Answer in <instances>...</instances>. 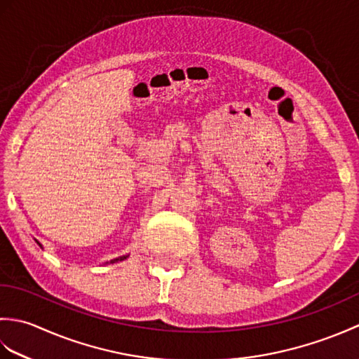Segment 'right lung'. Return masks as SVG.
Wrapping results in <instances>:
<instances>
[{"instance_id":"add662e5","label":"right lung","mask_w":359,"mask_h":359,"mask_svg":"<svg viewBox=\"0 0 359 359\" xmlns=\"http://www.w3.org/2000/svg\"><path fill=\"white\" fill-rule=\"evenodd\" d=\"M38 243V242H36ZM38 245H40V243H38ZM41 247V245H40ZM128 256H121V257H117V259H112L111 261V264H114V262H118V261H123V259H126Z\"/></svg>"}]
</instances>
